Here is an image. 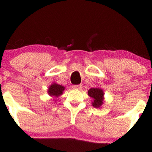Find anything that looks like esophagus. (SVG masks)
I'll return each instance as SVG.
<instances>
[{"label":"esophagus","mask_w":152,"mask_h":152,"mask_svg":"<svg viewBox=\"0 0 152 152\" xmlns=\"http://www.w3.org/2000/svg\"><path fill=\"white\" fill-rule=\"evenodd\" d=\"M73 88H75V89H78V90H81L82 88V85L79 84V85H74L73 86Z\"/></svg>","instance_id":"esophagus-1"}]
</instances>
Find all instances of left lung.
I'll use <instances>...</instances> for the list:
<instances>
[{
	"instance_id": "1",
	"label": "left lung",
	"mask_w": 152,
	"mask_h": 152,
	"mask_svg": "<svg viewBox=\"0 0 152 152\" xmlns=\"http://www.w3.org/2000/svg\"><path fill=\"white\" fill-rule=\"evenodd\" d=\"M88 94L93 99L92 106L95 108H99L102 106L104 102V93L102 89L99 88H91L88 91Z\"/></svg>"
}]
</instances>
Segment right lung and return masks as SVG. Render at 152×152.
I'll return each instance as SVG.
<instances>
[{
  "label": "right lung",
  "mask_w": 152,
  "mask_h": 152,
  "mask_svg": "<svg viewBox=\"0 0 152 152\" xmlns=\"http://www.w3.org/2000/svg\"><path fill=\"white\" fill-rule=\"evenodd\" d=\"M64 89H65V87L64 86H61V85H59L58 83H53L48 88V93L50 96L58 97L59 96H61L63 94V91H64Z\"/></svg>",
  "instance_id": "right-lung-1"
}]
</instances>
